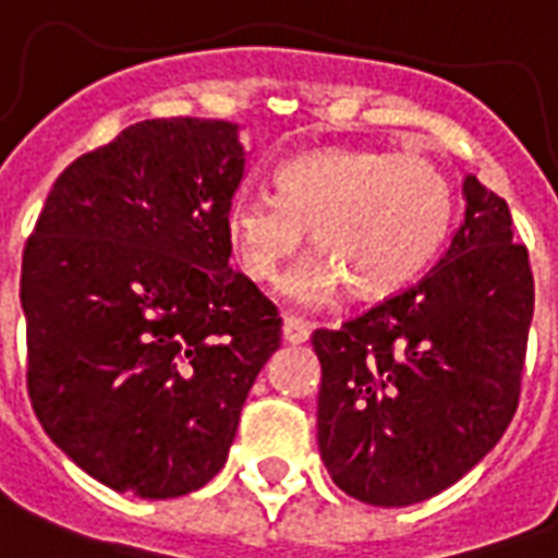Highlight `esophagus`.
<instances>
[{"label":"esophagus","mask_w":558,"mask_h":558,"mask_svg":"<svg viewBox=\"0 0 558 558\" xmlns=\"http://www.w3.org/2000/svg\"><path fill=\"white\" fill-rule=\"evenodd\" d=\"M283 339H287L289 344H304V341L310 339V324L287 315V318H283Z\"/></svg>","instance_id":"34e87169"}]
</instances>
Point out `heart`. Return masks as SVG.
Masks as SVG:
<instances>
[{"label":"heart","instance_id":"b5f03b06","mask_svg":"<svg viewBox=\"0 0 558 558\" xmlns=\"http://www.w3.org/2000/svg\"><path fill=\"white\" fill-rule=\"evenodd\" d=\"M454 210L449 177L420 153L324 147L283 161L275 193H240L226 236L252 280H275L313 228L318 257L289 280L301 304H324L350 283L359 298L397 292L446 243Z\"/></svg>","mask_w":558,"mask_h":558}]
</instances>
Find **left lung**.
<instances>
[{
  "label": "left lung",
  "mask_w": 558,
  "mask_h": 558,
  "mask_svg": "<svg viewBox=\"0 0 558 558\" xmlns=\"http://www.w3.org/2000/svg\"><path fill=\"white\" fill-rule=\"evenodd\" d=\"M449 252L416 287L315 330L318 449L339 489L408 507L449 489L507 432L533 318L527 245L475 177Z\"/></svg>",
  "instance_id": "obj_1"
}]
</instances>
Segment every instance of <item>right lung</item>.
<instances>
[{
    "label": "right lung",
    "mask_w": 558,
    "mask_h": 558,
    "mask_svg": "<svg viewBox=\"0 0 558 558\" xmlns=\"http://www.w3.org/2000/svg\"><path fill=\"white\" fill-rule=\"evenodd\" d=\"M236 124L153 118L57 177L22 252L39 425L100 484L179 498L226 466L278 306L228 266Z\"/></svg>",
    "instance_id": "1"
}]
</instances>
